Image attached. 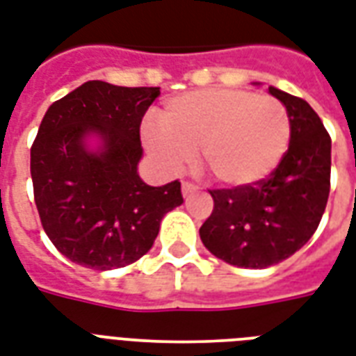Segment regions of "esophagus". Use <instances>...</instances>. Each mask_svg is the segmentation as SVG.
I'll return each instance as SVG.
<instances>
[{
    "label": "esophagus",
    "instance_id": "obj_1",
    "mask_svg": "<svg viewBox=\"0 0 356 356\" xmlns=\"http://www.w3.org/2000/svg\"><path fill=\"white\" fill-rule=\"evenodd\" d=\"M181 190H183V196H190L192 192H196L197 186L194 183H190V181H183V184H181Z\"/></svg>",
    "mask_w": 356,
    "mask_h": 356
}]
</instances>
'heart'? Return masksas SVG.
<instances>
[{
	"label": "heart",
	"instance_id": "obj_1",
	"mask_svg": "<svg viewBox=\"0 0 356 356\" xmlns=\"http://www.w3.org/2000/svg\"><path fill=\"white\" fill-rule=\"evenodd\" d=\"M291 142V118L275 97L246 89H203L160 108L159 127L145 123L143 143L168 172H181L194 153L229 188L261 183L280 166Z\"/></svg>",
	"mask_w": 356,
	"mask_h": 356
}]
</instances>
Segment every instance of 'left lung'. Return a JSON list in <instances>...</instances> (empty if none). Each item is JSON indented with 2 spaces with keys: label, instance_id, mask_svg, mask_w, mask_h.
<instances>
[{
  "label": "left lung",
  "instance_id": "1",
  "mask_svg": "<svg viewBox=\"0 0 356 356\" xmlns=\"http://www.w3.org/2000/svg\"><path fill=\"white\" fill-rule=\"evenodd\" d=\"M291 142L280 166L246 188L211 190L214 209L200 227L213 256L243 268H265L300 250L316 233L330 192V136L306 100L276 88Z\"/></svg>",
  "mask_w": 356,
  "mask_h": 356
}]
</instances>
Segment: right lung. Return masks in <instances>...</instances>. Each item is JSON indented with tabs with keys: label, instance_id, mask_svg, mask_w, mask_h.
<instances>
[{
	"label": "right lung",
	"instance_id": "obj_1",
	"mask_svg": "<svg viewBox=\"0 0 356 356\" xmlns=\"http://www.w3.org/2000/svg\"><path fill=\"white\" fill-rule=\"evenodd\" d=\"M160 88L91 80L56 100L31 145L40 224L70 261L112 270L145 256L164 214L183 203L181 183L149 186L138 175L140 124ZM91 135L97 148L88 145Z\"/></svg>",
	"mask_w": 356,
	"mask_h": 356
}]
</instances>
